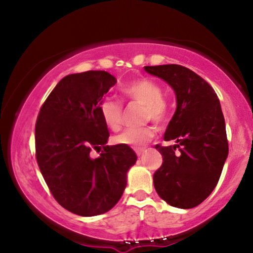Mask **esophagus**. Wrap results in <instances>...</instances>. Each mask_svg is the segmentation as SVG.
I'll return each mask as SVG.
<instances>
[{
  "mask_svg": "<svg viewBox=\"0 0 253 253\" xmlns=\"http://www.w3.org/2000/svg\"><path fill=\"white\" fill-rule=\"evenodd\" d=\"M134 151H135V155H136V156H141V155H143V153H144L145 149H135Z\"/></svg>",
  "mask_w": 253,
  "mask_h": 253,
  "instance_id": "esophagus-1",
  "label": "esophagus"
}]
</instances>
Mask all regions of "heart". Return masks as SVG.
Masks as SVG:
<instances>
[{
  "label": "heart",
  "mask_w": 253,
  "mask_h": 253,
  "mask_svg": "<svg viewBox=\"0 0 253 253\" xmlns=\"http://www.w3.org/2000/svg\"><path fill=\"white\" fill-rule=\"evenodd\" d=\"M121 92L127 100L144 104L141 120L155 121L156 124L165 123L169 113L167 101L163 98L162 86L150 78H136L123 86ZM97 112L104 125L113 132H118L124 123L123 104L113 98H103L97 104ZM156 134L152 125L140 127H130L121 134L115 136L114 141L119 145L139 149L149 143Z\"/></svg>",
  "instance_id": "1"
}]
</instances>
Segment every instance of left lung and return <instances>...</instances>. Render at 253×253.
<instances>
[{"label":"left lung","instance_id":"8db88e82","mask_svg":"<svg viewBox=\"0 0 253 253\" xmlns=\"http://www.w3.org/2000/svg\"><path fill=\"white\" fill-rule=\"evenodd\" d=\"M145 71L168 82L175 90L177 108L164 140L156 145L163 163L153 175L162 200L189 210L199 206L216 187L228 155L225 119L216 92L201 76L176 64L144 66Z\"/></svg>","mask_w":253,"mask_h":253}]
</instances>
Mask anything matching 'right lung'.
<instances>
[{
    "instance_id": "right-lung-1",
    "label": "right lung",
    "mask_w": 253,
    "mask_h": 253,
    "mask_svg": "<svg viewBox=\"0 0 253 253\" xmlns=\"http://www.w3.org/2000/svg\"><path fill=\"white\" fill-rule=\"evenodd\" d=\"M117 78L107 71L68 75L54 86L36 123V158L54 200L71 213L94 216L117 205L127 171L136 162L129 146L106 145L109 130L97 104ZM104 151L91 159L92 149Z\"/></svg>"
}]
</instances>
